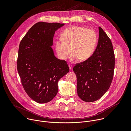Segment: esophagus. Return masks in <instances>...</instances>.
<instances>
[{"mask_svg": "<svg viewBox=\"0 0 131 131\" xmlns=\"http://www.w3.org/2000/svg\"><path fill=\"white\" fill-rule=\"evenodd\" d=\"M68 66H69V69H71L72 68V66L71 65H70V64H69Z\"/></svg>", "mask_w": 131, "mask_h": 131, "instance_id": "1", "label": "esophagus"}]
</instances>
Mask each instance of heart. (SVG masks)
<instances>
[{
    "label": "heart",
    "instance_id": "b5f03b06",
    "mask_svg": "<svg viewBox=\"0 0 131 131\" xmlns=\"http://www.w3.org/2000/svg\"><path fill=\"white\" fill-rule=\"evenodd\" d=\"M61 39L55 42V51L62 60L67 59L70 52V60L84 61L93 55L96 48L97 36L94 30L84 27L72 26L61 34Z\"/></svg>",
    "mask_w": 131,
    "mask_h": 131
}]
</instances>
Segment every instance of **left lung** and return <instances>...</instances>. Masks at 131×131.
I'll return each mask as SVG.
<instances>
[{
    "instance_id": "8db88e82",
    "label": "left lung",
    "mask_w": 131,
    "mask_h": 131,
    "mask_svg": "<svg viewBox=\"0 0 131 131\" xmlns=\"http://www.w3.org/2000/svg\"><path fill=\"white\" fill-rule=\"evenodd\" d=\"M96 48L87 60L73 68L77 79L78 96L86 102L101 99L109 89L113 79L115 54L111 40L101 27Z\"/></svg>"
}]
</instances>
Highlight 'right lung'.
<instances>
[{
  "label": "right lung",
  "mask_w": 131,
  "mask_h": 131,
  "mask_svg": "<svg viewBox=\"0 0 131 131\" xmlns=\"http://www.w3.org/2000/svg\"><path fill=\"white\" fill-rule=\"evenodd\" d=\"M64 25L37 23L20 42L17 71L26 93L37 103L52 100L58 92L59 80L69 71L67 62L56 58L51 48L55 31Z\"/></svg>",
  "instance_id": "right-lung-1"
}]
</instances>
